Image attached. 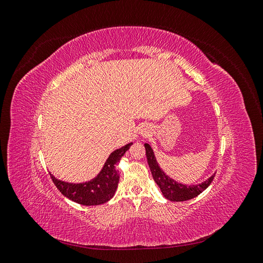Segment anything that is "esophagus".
Masks as SVG:
<instances>
[{
	"instance_id": "obj_1",
	"label": "esophagus",
	"mask_w": 263,
	"mask_h": 263,
	"mask_svg": "<svg viewBox=\"0 0 263 263\" xmlns=\"http://www.w3.org/2000/svg\"><path fill=\"white\" fill-rule=\"evenodd\" d=\"M142 134H145V133H142Z\"/></svg>"
}]
</instances>
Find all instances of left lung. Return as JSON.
Instances as JSON below:
<instances>
[{"mask_svg": "<svg viewBox=\"0 0 263 263\" xmlns=\"http://www.w3.org/2000/svg\"><path fill=\"white\" fill-rule=\"evenodd\" d=\"M145 149L147 161L151 174H153V178L159 189H160L162 195L169 201L183 202L196 197L197 195H200L204 190L209 187L215 177V173H213L210 178H208L201 183H197V184H184V183H180L170 178L168 174L160 168V165H159L156 159L154 150L149 144H145Z\"/></svg>", "mask_w": 263, "mask_h": 263, "instance_id": "obj_1", "label": "left lung"}]
</instances>
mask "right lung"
Listing matches in <instances>:
<instances>
[{
  "label": "right lung",
  "mask_w": 263,
  "mask_h": 263,
  "mask_svg": "<svg viewBox=\"0 0 263 263\" xmlns=\"http://www.w3.org/2000/svg\"><path fill=\"white\" fill-rule=\"evenodd\" d=\"M132 145L133 142H129L114 150L106 159L98 176L90 181L71 183L54 178L50 173L52 182L63 195L78 204L85 206L104 204L114 196L118 186L119 174L116 170V164L121 161V158Z\"/></svg>",
  "instance_id": "obj_1"
}]
</instances>
